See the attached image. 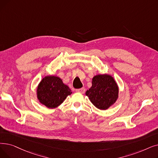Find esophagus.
I'll list each match as a JSON object with an SVG mask.
<instances>
[{"label":"esophagus","instance_id":"1","mask_svg":"<svg viewBox=\"0 0 158 158\" xmlns=\"http://www.w3.org/2000/svg\"><path fill=\"white\" fill-rule=\"evenodd\" d=\"M76 92L81 93V94H84L85 92V88H80V89H77Z\"/></svg>","mask_w":158,"mask_h":158}]
</instances>
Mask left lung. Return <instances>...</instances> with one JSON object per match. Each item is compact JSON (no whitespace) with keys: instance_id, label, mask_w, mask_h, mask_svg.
Listing matches in <instances>:
<instances>
[{"instance_id":"1","label":"left lung","mask_w":158,"mask_h":158,"mask_svg":"<svg viewBox=\"0 0 158 158\" xmlns=\"http://www.w3.org/2000/svg\"><path fill=\"white\" fill-rule=\"evenodd\" d=\"M92 86L86 92V95L96 108L106 110L117 101L119 88L111 75H95L92 79Z\"/></svg>"}]
</instances>
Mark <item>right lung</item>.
Masks as SVG:
<instances>
[{
	"mask_svg": "<svg viewBox=\"0 0 158 158\" xmlns=\"http://www.w3.org/2000/svg\"><path fill=\"white\" fill-rule=\"evenodd\" d=\"M72 93L69 87L63 83L62 79L54 75L44 77L37 89L39 102L48 108L59 106Z\"/></svg>",
	"mask_w": 158,
	"mask_h": 158,
	"instance_id": "obj_1",
	"label": "right lung"
}]
</instances>
